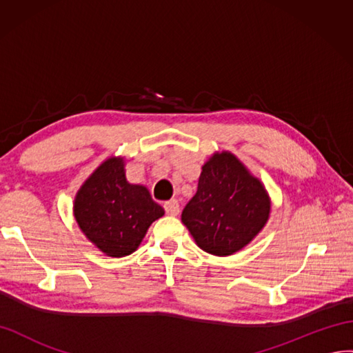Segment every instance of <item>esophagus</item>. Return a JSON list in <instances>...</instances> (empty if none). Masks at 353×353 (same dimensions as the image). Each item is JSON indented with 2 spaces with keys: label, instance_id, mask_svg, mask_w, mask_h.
<instances>
[{
  "label": "esophagus",
  "instance_id": "34e87169",
  "mask_svg": "<svg viewBox=\"0 0 353 353\" xmlns=\"http://www.w3.org/2000/svg\"><path fill=\"white\" fill-rule=\"evenodd\" d=\"M163 208H165V211H166L168 215L175 216V215H178V212H179V205H178L176 200H169V202H166V203L163 205Z\"/></svg>",
  "mask_w": 353,
  "mask_h": 353
}]
</instances>
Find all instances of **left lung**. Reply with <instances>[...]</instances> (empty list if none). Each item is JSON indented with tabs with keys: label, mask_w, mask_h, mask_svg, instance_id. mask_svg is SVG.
<instances>
[{
	"label": "left lung",
	"mask_w": 353,
	"mask_h": 353,
	"mask_svg": "<svg viewBox=\"0 0 353 353\" xmlns=\"http://www.w3.org/2000/svg\"><path fill=\"white\" fill-rule=\"evenodd\" d=\"M270 206L261 181L234 154L221 151L202 166L197 192L181 220L199 248L225 256L241 251L261 232Z\"/></svg>",
	"instance_id": "8db88e82"
}]
</instances>
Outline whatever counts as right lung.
<instances>
[{"mask_svg": "<svg viewBox=\"0 0 353 353\" xmlns=\"http://www.w3.org/2000/svg\"><path fill=\"white\" fill-rule=\"evenodd\" d=\"M163 215L144 185L128 183L121 157L103 161L74 200L75 221L84 236L117 259L137 251L148 227Z\"/></svg>", "mask_w": 353, "mask_h": 353, "instance_id": "right-lung-1", "label": "right lung"}]
</instances>
